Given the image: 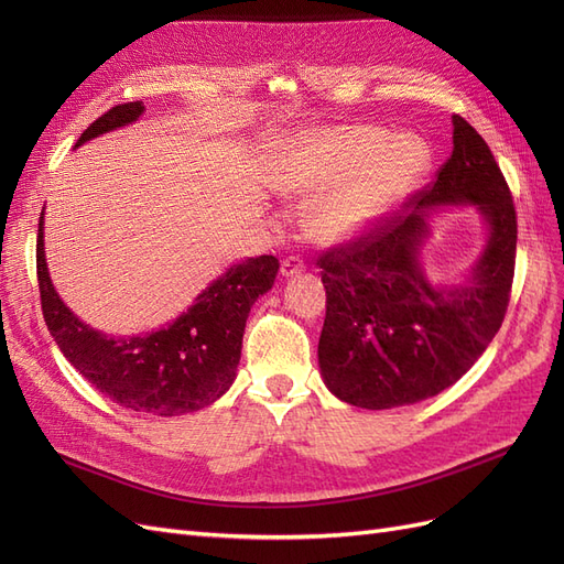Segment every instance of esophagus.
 <instances>
[{
  "label": "esophagus",
  "mask_w": 564,
  "mask_h": 564,
  "mask_svg": "<svg viewBox=\"0 0 564 564\" xmlns=\"http://www.w3.org/2000/svg\"><path fill=\"white\" fill-rule=\"evenodd\" d=\"M303 268H305V263H303V259H299V256H286L280 265V272H282V278H296L299 272H303Z\"/></svg>",
  "instance_id": "obj_1"
}]
</instances>
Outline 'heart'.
<instances>
[{"label":"heart","mask_w":564,"mask_h":564,"mask_svg":"<svg viewBox=\"0 0 564 564\" xmlns=\"http://www.w3.org/2000/svg\"><path fill=\"white\" fill-rule=\"evenodd\" d=\"M429 150L371 124L305 133L282 172V191L313 202L308 232L336 245L379 224L429 172Z\"/></svg>","instance_id":"b5f03b06"}]
</instances>
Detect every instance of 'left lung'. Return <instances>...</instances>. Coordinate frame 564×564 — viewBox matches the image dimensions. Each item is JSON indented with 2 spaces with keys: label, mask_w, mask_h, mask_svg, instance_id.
<instances>
[{
  "label": "left lung",
  "mask_w": 564,
  "mask_h": 564,
  "mask_svg": "<svg viewBox=\"0 0 564 564\" xmlns=\"http://www.w3.org/2000/svg\"><path fill=\"white\" fill-rule=\"evenodd\" d=\"M454 150L437 178L352 242L319 256L327 317L319 371L338 400L390 409L456 383L497 336L513 286L518 218L489 145L454 115ZM464 203L486 216L488 245L464 285H433L420 247L435 206Z\"/></svg>",
  "instance_id": "8db88e82"
}]
</instances>
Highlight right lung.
Returning <instances> with one entry per match:
<instances>
[{"instance_id":"add662e5","label":"right lung","mask_w":564,"mask_h":564,"mask_svg":"<svg viewBox=\"0 0 564 564\" xmlns=\"http://www.w3.org/2000/svg\"><path fill=\"white\" fill-rule=\"evenodd\" d=\"M141 100L100 115L75 148L127 127L143 115ZM275 256L230 265L183 315L145 336L115 338L84 324L56 294L44 256V212L37 230V282L44 322L56 346L98 392L152 416H178L216 402L232 386L253 301L275 284Z\"/></svg>"}]
</instances>
